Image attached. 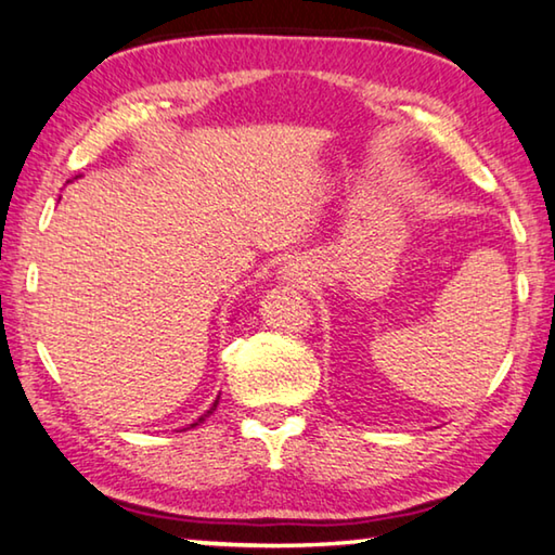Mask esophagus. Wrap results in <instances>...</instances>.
I'll use <instances>...</instances> for the list:
<instances>
[{"mask_svg": "<svg viewBox=\"0 0 555 555\" xmlns=\"http://www.w3.org/2000/svg\"><path fill=\"white\" fill-rule=\"evenodd\" d=\"M283 280H287V283H302L300 268H297L295 262H289V266L283 268Z\"/></svg>", "mask_w": 555, "mask_h": 555, "instance_id": "34e87169", "label": "esophagus"}]
</instances>
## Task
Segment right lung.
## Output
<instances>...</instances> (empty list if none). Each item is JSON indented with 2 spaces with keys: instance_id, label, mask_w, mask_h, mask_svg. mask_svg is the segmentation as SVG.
I'll return each instance as SVG.
<instances>
[{
  "instance_id": "obj_1",
  "label": "right lung",
  "mask_w": 555,
  "mask_h": 555,
  "mask_svg": "<svg viewBox=\"0 0 555 555\" xmlns=\"http://www.w3.org/2000/svg\"><path fill=\"white\" fill-rule=\"evenodd\" d=\"M218 399H220V395H218ZM218 399H216V402H212V404H210V409H208V412H206V414H201V416H198V420H195L193 424H189V426H185V429H193V426H198V424H203V422H206V420H208V416H210V414H212V412H216V409H218Z\"/></svg>"
}]
</instances>
